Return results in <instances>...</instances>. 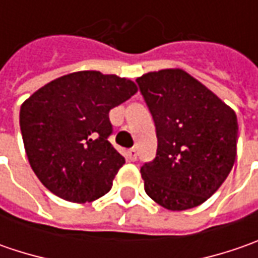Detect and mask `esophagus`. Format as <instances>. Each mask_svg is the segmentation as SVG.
I'll return each instance as SVG.
<instances>
[{
	"label": "esophagus",
	"instance_id": "obj_1",
	"mask_svg": "<svg viewBox=\"0 0 258 258\" xmlns=\"http://www.w3.org/2000/svg\"><path fill=\"white\" fill-rule=\"evenodd\" d=\"M126 155H127V159H129V161H136V158H138V152H136V149H135V148L129 149Z\"/></svg>",
	"mask_w": 258,
	"mask_h": 258
}]
</instances>
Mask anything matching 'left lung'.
Returning a JSON list of instances; mask_svg holds the SVG:
<instances>
[{
    "mask_svg": "<svg viewBox=\"0 0 258 258\" xmlns=\"http://www.w3.org/2000/svg\"><path fill=\"white\" fill-rule=\"evenodd\" d=\"M136 82L158 136L156 158L141 168L145 192L169 211L201 205L233 169L235 112L182 69L149 72Z\"/></svg>",
    "mask_w": 258,
    "mask_h": 258,
    "instance_id": "1",
    "label": "left lung"
}]
</instances>
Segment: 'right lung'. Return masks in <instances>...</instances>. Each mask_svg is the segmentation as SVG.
Segmentation results:
<instances>
[{
    "label": "right lung",
    "mask_w": 258,
    "mask_h": 258,
    "mask_svg": "<svg viewBox=\"0 0 258 258\" xmlns=\"http://www.w3.org/2000/svg\"><path fill=\"white\" fill-rule=\"evenodd\" d=\"M136 92L131 79L83 70L51 80L23 102L25 154L48 191L77 204L110 191L124 158L107 141L109 112Z\"/></svg>",
    "instance_id": "right-lung-1"
}]
</instances>
